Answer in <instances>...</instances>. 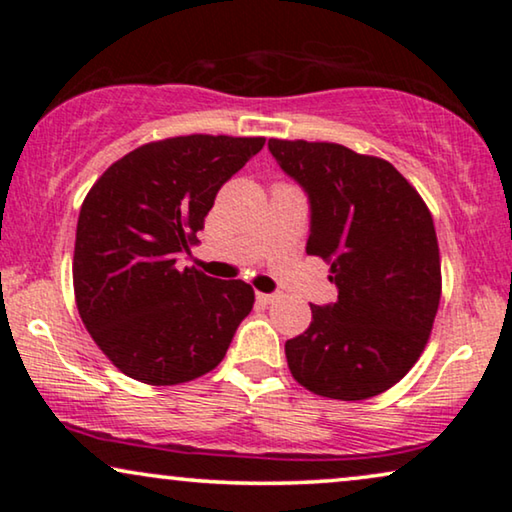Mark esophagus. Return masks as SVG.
Returning a JSON list of instances; mask_svg holds the SVG:
<instances>
[{"instance_id": "1", "label": "esophagus", "mask_w": 512, "mask_h": 512, "mask_svg": "<svg viewBox=\"0 0 512 512\" xmlns=\"http://www.w3.org/2000/svg\"><path fill=\"white\" fill-rule=\"evenodd\" d=\"M256 298L261 300V303H275L279 296H277V293H256Z\"/></svg>"}]
</instances>
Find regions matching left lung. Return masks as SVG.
Wrapping results in <instances>:
<instances>
[{
    "mask_svg": "<svg viewBox=\"0 0 512 512\" xmlns=\"http://www.w3.org/2000/svg\"><path fill=\"white\" fill-rule=\"evenodd\" d=\"M279 167L305 188L307 254L331 265L338 300L312 305V324L286 340L293 380L335 401H363L403 380L429 342L440 251L417 188L377 156L342 144L270 139Z\"/></svg>",
    "mask_w": 512,
    "mask_h": 512,
    "instance_id": "1",
    "label": "left lung"
}]
</instances>
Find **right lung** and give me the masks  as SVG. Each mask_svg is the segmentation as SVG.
I'll return each mask as SVG.
<instances>
[{"mask_svg": "<svg viewBox=\"0 0 512 512\" xmlns=\"http://www.w3.org/2000/svg\"><path fill=\"white\" fill-rule=\"evenodd\" d=\"M265 137L186 135L125 153L81 205L74 296L83 326L132 380L172 387L214 370L254 307L242 279L177 270L216 193Z\"/></svg>", "mask_w": 512, "mask_h": 512, "instance_id": "right-lung-1", "label": "right lung"}]
</instances>
